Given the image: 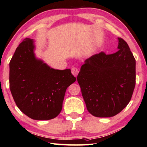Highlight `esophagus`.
I'll return each mask as SVG.
<instances>
[{"mask_svg":"<svg viewBox=\"0 0 147 147\" xmlns=\"http://www.w3.org/2000/svg\"><path fill=\"white\" fill-rule=\"evenodd\" d=\"M71 73L74 76H77L79 73V70L76 67H73L71 69Z\"/></svg>","mask_w":147,"mask_h":147,"instance_id":"esophagus-1","label":"esophagus"}]
</instances>
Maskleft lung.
<instances>
[{
  "instance_id": "8db88e82",
  "label": "left lung",
  "mask_w": 147,
  "mask_h": 147,
  "mask_svg": "<svg viewBox=\"0 0 147 147\" xmlns=\"http://www.w3.org/2000/svg\"><path fill=\"white\" fill-rule=\"evenodd\" d=\"M116 53L86 59L77 80L89 113L96 117L119 113L130 101L136 84V60L127 43L118 37Z\"/></svg>"
}]
</instances>
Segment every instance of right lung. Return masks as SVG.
<instances>
[{
    "label": "right lung",
    "instance_id": "right-lung-1",
    "mask_svg": "<svg viewBox=\"0 0 147 147\" xmlns=\"http://www.w3.org/2000/svg\"><path fill=\"white\" fill-rule=\"evenodd\" d=\"M35 41L25 39L9 63V88L16 106L36 120L59 115L66 89L76 81L70 69L51 68L36 57Z\"/></svg>",
    "mask_w": 147,
    "mask_h": 147
}]
</instances>
